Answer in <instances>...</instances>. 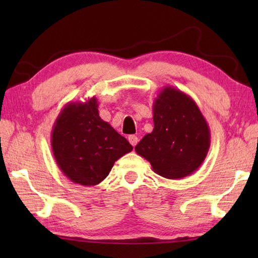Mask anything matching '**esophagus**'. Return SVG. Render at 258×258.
Listing matches in <instances>:
<instances>
[{
	"label": "esophagus",
	"mask_w": 258,
	"mask_h": 258,
	"mask_svg": "<svg viewBox=\"0 0 258 258\" xmlns=\"http://www.w3.org/2000/svg\"><path fill=\"white\" fill-rule=\"evenodd\" d=\"M128 142L131 144H132L133 146H135L136 144L139 143V139H138V136H135V135H130L128 136Z\"/></svg>",
	"instance_id": "1"
}]
</instances>
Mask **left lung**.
I'll list each match as a JSON object with an SVG mask.
<instances>
[{
	"mask_svg": "<svg viewBox=\"0 0 258 258\" xmlns=\"http://www.w3.org/2000/svg\"><path fill=\"white\" fill-rule=\"evenodd\" d=\"M154 128L135 146L153 171L168 179L193 174L211 146V132L195 101L173 86L163 87L153 103Z\"/></svg>",
	"mask_w": 258,
	"mask_h": 258,
	"instance_id": "1",
	"label": "left lung"
}]
</instances>
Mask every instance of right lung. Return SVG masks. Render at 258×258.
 Returning a JSON list of instances; mask_svg holds the SVG:
<instances>
[{"instance_id": "add662e5", "label": "right lung", "mask_w": 258, "mask_h": 258, "mask_svg": "<svg viewBox=\"0 0 258 258\" xmlns=\"http://www.w3.org/2000/svg\"><path fill=\"white\" fill-rule=\"evenodd\" d=\"M97 98L69 102L53 125L51 145L63 174L75 184L94 186L105 179L118 158L133 150L98 114Z\"/></svg>"}]
</instances>
